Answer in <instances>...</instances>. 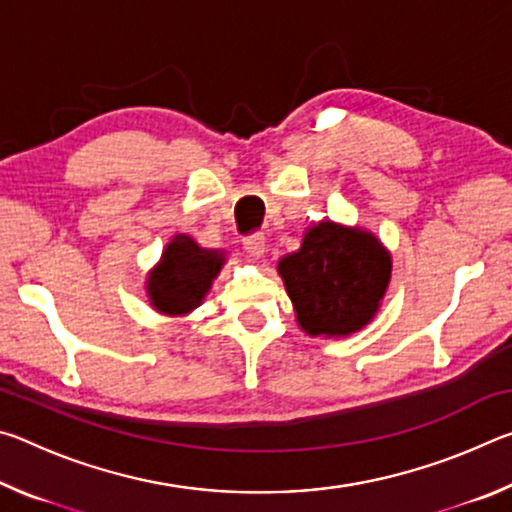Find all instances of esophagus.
<instances>
[{
  "instance_id": "obj_1",
  "label": "esophagus",
  "mask_w": 512,
  "mask_h": 512,
  "mask_svg": "<svg viewBox=\"0 0 512 512\" xmlns=\"http://www.w3.org/2000/svg\"><path fill=\"white\" fill-rule=\"evenodd\" d=\"M244 248L250 257H264L266 253V237L264 235H250L244 239Z\"/></svg>"
}]
</instances>
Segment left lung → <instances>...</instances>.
Here are the masks:
<instances>
[{
    "label": "left lung",
    "mask_w": 512,
    "mask_h": 512,
    "mask_svg": "<svg viewBox=\"0 0 512 512\" xmlns=\"http://www.w3.org/2000/svg\"><path fill=\"white\" fill-rule=\"evenodd\" d=\"M296 323L309 336L343 339L372 323L391 284L393 257L359 225H309L296 253L277 262Z\"/></svg>",
    "instance_id": "left-lung-1"
}]
</instances>
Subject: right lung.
I'll return each mask as SVG.
<instances>
[{
	"mask_svg": "<svg viewBox=\"0 0 512 512\" xmlns=\"http://www.w3.org/2000/svg\"><path fill=\"white\" fill-rule=\"evenodd\" d=\"M228 253L203 248L194 237L176 235L162 250L160 262L146 275V298L162 316L183 318L192 314L212 289Z\"/></svg>",
	"mask_w": 512,
	"mask_h": 512,
	"instance_id": "right-lung-1",
	"label": "right lung"
}]
</instances>
